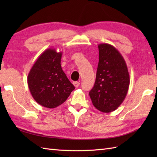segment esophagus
<instances>
[{
    "instance_id": "obj_1",
    "label": "esophagus",
    "mask_w": 157,
    "mask_h": 157,
    "mask_svg": "<svg viewBox=\"0 0 157 157\" xmlns=\"http://www.w3.org/2000/svg\"><path fill=\"white\" fill-rule=\"evenodd\" d=\"M73 85H74L75 88H78L79 86V85H80V83L78 82H73Z\"/></svg>"
}]
</instances>
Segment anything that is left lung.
Returning a JSON list of instances; mask_svg holds the SVG:
<instances>
[{
    "label": "left lung",
    "mask_w": 157,
    "mask_h": 157,
    "mask_svg": "<svg viewBox=\"0 0 157 157\" xmlns=\"http://www.w3.org/2000/svg\"><path fill=\"white\" fill-rule=\"evenodd\" d=\"M96 81L89 92L98 111L110 113L121 105L128 94L129 75L126 63L118 50L109 44H100Z\"/></svg>",
    "instance_id": "1"
}]
</instances>
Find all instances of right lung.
I'll list each match as a JSON object with an SVG mask.
<instances>
[{
  "mask_svg": "<svg viewBox=\"0 0 157 157\" xmlns=\"http://www.w3.org/2000/svg\"><path fill=\"white\" fill-rule=\"evenodd\" d=\"M62 52L48 48L39 56L28 75L32 97L48 109L61 105L75 89L61 65Z\"/></svg>",
  "mask_w": 157,
  "mask_h": 157,
  "instance_id": "obj_1",
  "label": "right lung"
}]
</instances>
